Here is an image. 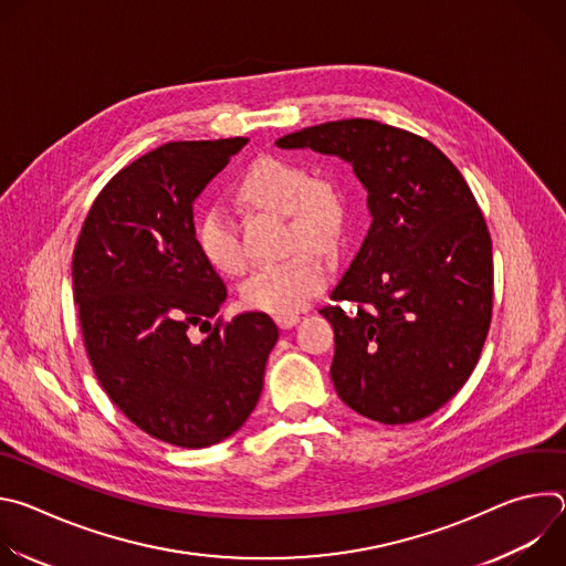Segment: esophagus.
<instances>
[{
    "instance_id": "obj_1",
    "label": "esophagus",
    "mask_w": 566,
    "mask_h": 566,
    "mask_svg": "<svg viewBox=\"0 0 566 566\" xmlns=\"http://www.w3.org/2000/svg\"><path fill=\"white\" fill-rule=\"evenodd\" d=\"M275 322L280 329H293L297 322H300V315L297 313H291V315H275Z\"/></svg>"
}]
</instances>
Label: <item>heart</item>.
<instances>
[{
	"instance_id": "1",
	"label": "heart",
	"mask_w": 566,
	"mask_h": 566,
	"mask_svg": "<svg viewBox=\"0 0 566 566\" xmlns=\"http://www.w3.org/2000/svg\"><path fill=\"white\" fill-rule=\"evenodd\" d=\"M241 195L251 203L291 214L293 247H334L343 230V203L332 184L311 179L286 158L262 156L241 179ZM197 244L203 258L226 275L247 269L234 219L221 206H210L197 223ZM327 260L315 251H300L286 262L264 264L241 284V297L258 311L291 315L304 308L327 282Z\"/></svg>"
}]
</instances>
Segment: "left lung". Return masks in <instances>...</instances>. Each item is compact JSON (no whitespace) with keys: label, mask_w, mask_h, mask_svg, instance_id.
<instances>
[{"label":"left lung","mask_w":566,"mask_h":566,"mask_svg":"<svg viewBox=\"0 0 566 566\" xmlns=\"http://www.w3.org/2000/svg\"><path fill=\"white\" fill-rule=\"evenodd\" d=\"M352 166L371 226L319 313L334 327L332 380L347 406L385 426L415 423L470 378L493 311V244L452 160L430 140L367 118L277 140Z\"/></svg>","instance_id":"obj_1"}]
</instances>
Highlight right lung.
<instances>
[{
	"label": "right lung",
	"instance_id": "1",
	"mask_svg": "<svg viewBox=\"0 0 566 566\" xmlns=\"http://www.w3.org/2000/svg\"><path fill=\"white\" fill-rule=\"evenodd\" d=\"M249 138L166 143L94 201L73 251V295L92 367L149 437L208 448L247 423L277 343L260 311L210 319L226 286L197 244L195 201ZM209 336L192 344L189 329Z\"/></svg>",
	"mask_w": 566,
	"mask_h": 566
}]
</instances>
